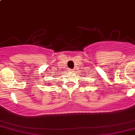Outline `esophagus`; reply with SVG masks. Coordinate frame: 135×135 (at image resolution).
<instances>
[{
	"label": "esophagus",
	"mask_w": 135,
	"mask_h": 135,
	"mask_svg": "<svg viewBox=\"0 0 135 135\" xmlns=\"http://www.w3.org/2000/svg\"><path fill=\"white\" fill-rule=\"evenodd\" d=\"M69 71H70V72H73L74 71H73V70H69Z\"/></svg>",
	"instance_id": "obj_1"
}]
</instances>
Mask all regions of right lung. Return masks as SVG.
<instances>
[{
	"mask_svg": "<svg viewBox=\"0 0 135 135\" xmlns=\"http://www.w3.org/2000/svg\"><path fill=\"white\" fill-rule=\"evenodd\" d=\"M47 84H48V85H50V83H47Z\"/></svg>",
	"mask_w": 135,
	"mask_h": 135,
	"instance_id": "obj_1",
	"label": "right lung"
}]
</instances>
